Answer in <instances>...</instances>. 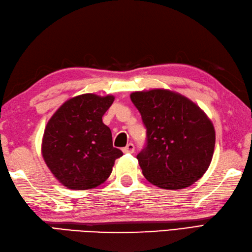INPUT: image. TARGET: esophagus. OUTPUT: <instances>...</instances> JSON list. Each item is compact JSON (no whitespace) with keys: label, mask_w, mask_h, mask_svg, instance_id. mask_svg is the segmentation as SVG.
<instances>
[{"label":"esophagus","mask_w":252,"mask_h":252,"mask_svg":"<svg viewBox=\"0 0 252 252\" xmlns=\"http://www.w3.org/2000/svg\"><path fill=\"white\" fill-rule=\"evenodd\" d=\"M123 152H124L125 154H132L134 152V145L132 143H128L124 149H123Z\"/></svg>","instance_id":"obj_1"}]
</instances>
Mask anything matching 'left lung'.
I'll list each match as a JSON object with an SVG mask.
<instances>
[{"label":"left lung","instance_id":"8db88e82","mask_svg":"<svg viewBox=\"0 0 252 252\" xmlns=\"http://www.w3.org/2000/svg\"><path fill=\"white\" fill-rule=\"evenodd\" d=\"M131 101L146 129L137 159L145 179L163 189L197 182L210 165L215 130L212 122L188 98L168 90L134 92Z\"/></svg>","mask_w":252,"mask_h":252}]
</instances>
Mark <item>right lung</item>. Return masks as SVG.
Here are the masks:
<instances>
[{
    "instance_id": "add662e5",
    "label": "right lung",
    "mask_w": 252,
    "mask_h": 252,
    "mask_svg": "<svg viewBox=\"0 0 252 252\" xmlns=\"http://www.w3.org/2000/svg\"><path fill=\"white\" fill-rule=\"evenodd\" d=\"M113 96L83 94L66 101L53 114L42 139V156L53 175L73 190L95 188L111 174L123 152L113 147L102 116Z\"/></svg>"
}]
</instances>
